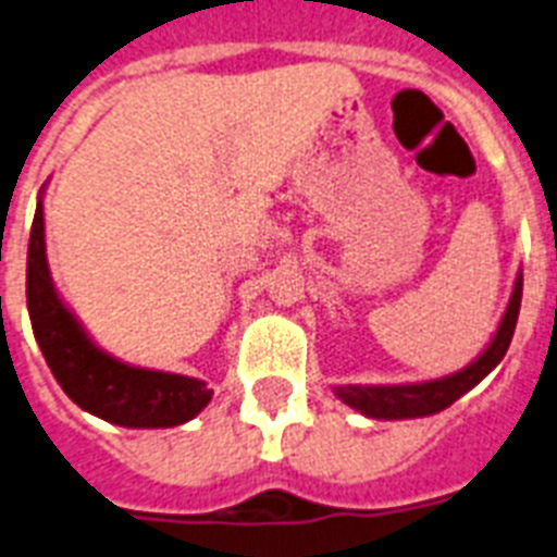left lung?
<instances>
[{
  "label": "left lung",
  "instance_id": "1",
  "mask_svg": "<svg viewBox=\"0 0 557 557\" xmlns=\"http://www.w3.org/2000/svg\"><path fill=\"white\" fill-rule=\"evenodd\" d=\"M521 288H524V277L518 271L507 311H504L493 339L461 371L428 382H405V385H336L334 394L348 408L359 410L368 419H419V416H433L438 410L450 408L453 401L461 399L467 391H473L507 354L512 334H516L518 311H521Z\"/></svg>",
  "mask_w": 557,
  "mask_h": 557
}]
</instances>
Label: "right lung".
<instances>
[{"label": "right lung", "instance_id": "add662e5", "mask_svg": "<svg viewBox=\"0 0 557 557\" xmlns=\"http://www.w3.org/2000/svg\"><path fill=\"white\" fill-rule=\"evenodd\" d=\"M27 311L33 336L55 382L78 408L104 422L121 428H175L195 419L212 399L203 380L127 366L92 343L50 277L41 195L27 246Z\"/></svg>", "mask_w": 557, "mask_h": 557}]
</instances>
